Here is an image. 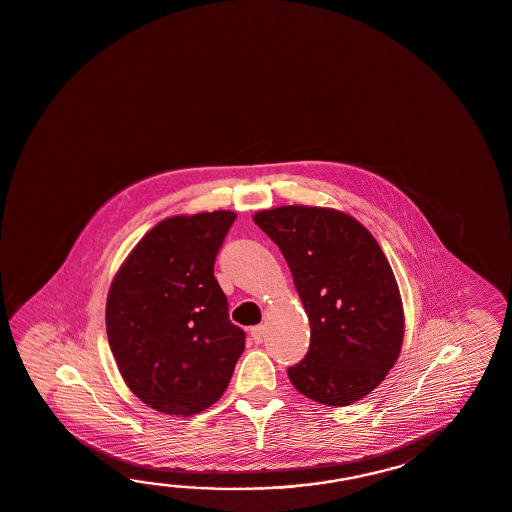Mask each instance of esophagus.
I'll list each match as a JSON object with an SVG mask.
<instances>
[{"instance_id":"obj_1","label":"esophagus","mask_w":512,"mask_h":512,"mask_svg":"<svg viewBox=\"0 0 512 512\" xmlns=\"http://www.w3.org/2000/svg\"><path fill=\"white\" fill-rule=\"evenodd\" d=\"M250 337H252V341H254L256 345H260V343H263V339H265V328H263V326H254V328L250 330Z\"/></svg>"}]
</instances>
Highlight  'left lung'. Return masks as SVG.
Here are the masks:
<instances>
[{"label":"left lung","mask_w":512,"mask_h":512,"mask_svg":"<svg viewBox=\"0 0 512 512\" xmlns=\"http://www.w3.org/2000/svg\"><path fill=\"white\" fill-rule=\"evenodd\" d=\"M286 258L306 309L311 343L287 376L298 393L343 407L372 393L404 343V306L391 263L352 215L278 206L252 215Z\"/></svg>","instance_id":"left-lung-1"}]
</instances>
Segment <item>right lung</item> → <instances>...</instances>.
<instances>
[{"mask_svg":"<svg viewBox=\"0 0 512 512\" xmlns=\"http://www.w3.org/2000/svg\"><path fill=\"white\" fill-rule=\"evenodd\" d=\"M234 219L230 210L167 217L138 241L108 289V345L119 374L158 413L191 416L215 404L245 350L214 276Z\"/></svg>","mask_w":512,"mask_h":512,"instance_id":"obj_1","label":"right lung"}]
</instances>
